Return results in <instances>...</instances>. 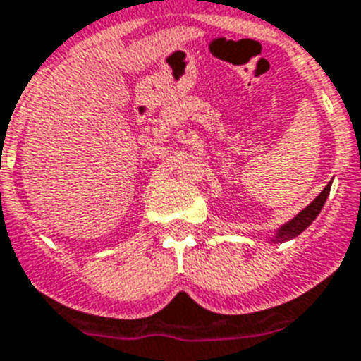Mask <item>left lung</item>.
<instances>
[{"label":"left lung","instance_id":"1","mask_svg":"<svg viewBox=\"0 0 361 361\" xmlns=\"http://www.w3.org/2000/svg\"><path fill=\"white\" fill-rule=\"evenodd\" d=\"M330 189H331V183H328V185L324 187V191L320 192L313 202L309 204V206H305L300 214L294 215L290 221H286L285 225H281L279 228L275 231V234L271 236V241H274V243H283V241H288L292 240V238L300 236V234H302V232L305 231V228H307V226L317 219V217H319L320 209L324 208L326 198H328V195H330Z\"/></svg>","mask_w":361,"mask_h":361}]
</instances>
